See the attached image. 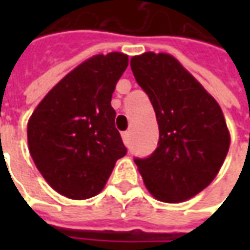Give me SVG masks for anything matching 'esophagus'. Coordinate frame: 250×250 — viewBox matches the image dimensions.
<instances>
[{
	"label": "esophagus",
	"mask_w": 250,
	"mask_h": 250,
	"mask_svg": "<svg viewBox=\"0 0 250 250\" xmlns=\"http://www.w3.org/2000/svg\"><path fill=\"white\" fill-rule=\"evenodd\" d=\"M122 138H123L125 145H128V143H130V131H125V132H122Z\"/></svg>",
	"instance_id": "34e87169"
}]
</instances>
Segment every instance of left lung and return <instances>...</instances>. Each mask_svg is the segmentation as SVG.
<instances>
[{
    "label": "left lung",
    "mask_w": 250,
    "mask_h": 250,
    "mask_svg": "<svg viewBox=\"0 0 250 250\" xmlns=\"http://www.w3.org/2000/svg\"><path fill=\"white\" fill-rule=\"evenodd\" d=\"M131 69L159 125L157 148L134 162L157 199L177 204L191 198L209 186L225 161L230 138L224 114L213 96L170 55L146 52L134 56Z\"/></svg>",
    "instance_id": "left-lung-1"
}]
</instances>
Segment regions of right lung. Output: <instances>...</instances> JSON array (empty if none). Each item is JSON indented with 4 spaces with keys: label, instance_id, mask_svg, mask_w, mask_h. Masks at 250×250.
Listing matches in <instances>:
<instances>
[{
    "label": "right lung",
    "instance_id": "add662e5",
    "mask_svg": "<svg viewBox=\"0 0 250 250\" xmlns=\"http://www.w3.org/2000/svg\"><path fill=\"white\" fill-rule=\"evenodd\" d=\"M127 65L128 56L118 52L88 59L52 88L28 122L36 166L68 198L100 193L115 162L127 154L111 107Z\"/></svg>",
    "mask_w": 250,
    "mask_h": 250
}]
</instances>
